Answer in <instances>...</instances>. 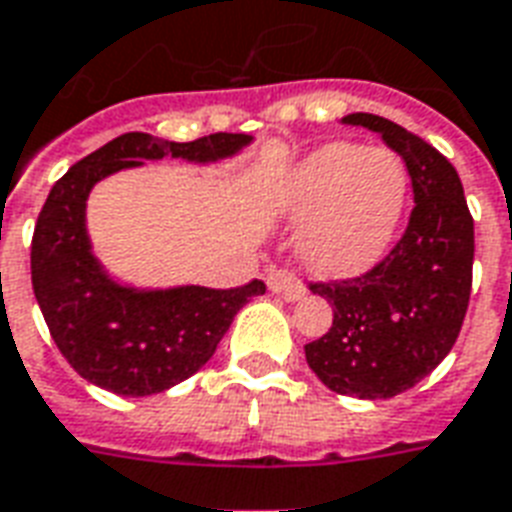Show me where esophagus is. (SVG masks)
Masks as SVG:
<instances>
[{
	"label": "esophagus",
	"mask_w": 512,
	"mask_h": 512,
	"mask_svg": "<svg viewBox=\"0 0 512 512\" xmlns=\"http://www.w3.org/2000/svg\"><path fill=\"white\" fill-rule=\"evenodd\" d=\"M268 290L276 292L279 298L290 300V303H295V300H303V295H306V287H303V282H300L298 276H292L290 271L268 273Z\"/></svg>",
	"instance_id": "obj_1"
}]
</instances>
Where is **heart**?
<instances>
[{
    "label": "heart",
    "mask_w": 512,
    "mask_h": 512,
    "mask_svg": "<svg viewBox=\"0 0 512 512\" xmlns=\"http://www.w3.org/2000/svg\"><path fill=\"white\" fill-rule=\"evenodd\" d=\"M408 198L395 152L333 142L295 163L273 190V206L306 222L298 257L319 279H354L384 257Z\"/></svg>",
    "instance_id": "heart-1"
}]
</instances>
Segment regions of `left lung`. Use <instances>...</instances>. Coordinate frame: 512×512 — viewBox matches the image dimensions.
I'll list each match as a JSON object with an SVG mask.
<instances>
[{
	"label": "left lung",
	"mask_w": 512,
	"mask_h": 512,
	"mask_svg": "<svg viewBox=\"0 0 512 512\" xmlns=\"http://www.w3.org/2000/svg\"><path fill=\"white\" fill-rule=\"evenodd\" d=\"M343 123L376 131L403 158L416 206L403 239L368 273L311 284L333 306V325L306 343V362L338 395L386 400L429 376L459 338L473 287V217L456 169L421 136L368 112Z\"/></svg>",
	"instance_id": "obj_1"
}]
</instances>
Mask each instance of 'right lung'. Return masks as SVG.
Returning <instances> with one entry per match:
<instances>
[{"label":"right lung","instance_id":"obj_1","mask_svg":"<svg viewBox=\"0 0 512 512\" xmlns=\"http://www.w3.org/2000/svg\"><path fill=\"white\" fill-rule=\"evenodd\" d=\"M247 134L195 142L123 134L77 161L50 190L31 239V287L58 351L85 381L123 397L166 392L212 360L230 322L265 284L136 290L115 282L93 257L85 201L99 179L166 155L214 163L247 147Z\"/></svg>","mask_w":512,"mask_h":512}]
</instances>
